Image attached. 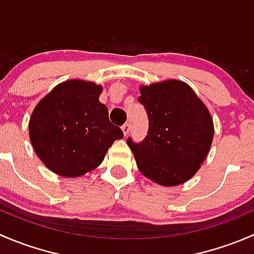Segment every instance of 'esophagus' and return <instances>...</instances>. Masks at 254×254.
<instances>
[{
    "instance_id": "34e87169",
    "label": "esophagus",
    "mask_w": 254,
    "mask_h": 254,
    "mask_svg": "<svg viewBox=\"0 0 254 254\" xmlns=\"http://www.w3.org/2000/svg\"><path fill=\"white\" fill-rule=\"evenodd\" d=\"M122 130H123V132H124L125 136H127V135L129 134V131H130V124H129V123H127V124L123 125Z\"/></svg>"
}]
</instances>
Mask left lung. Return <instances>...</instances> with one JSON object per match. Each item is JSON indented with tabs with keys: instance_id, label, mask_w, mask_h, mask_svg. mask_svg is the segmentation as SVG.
I'll return each instance as SVG.
<instances>
[{
	"instance_id": "left-lung-1",
	"label": "left lung",
	"mask_w": 254,
	"mask_h": 254,
	"mask_svg": "<svg viewBox=\"0 0 254 254\" xmlns=\"http://www.w3.org/2000/svg\"><path fill=\"white\" fill-rule=\"evenodd\" d=\"M139 102L148 115L145 140L127 139L143 176L163 187L186 183L200 168L214 139L205 104L188 83L167 79L140 86Z\"/></svg>"
}]
</instances>
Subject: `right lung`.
<instances>
[{
  "label": "right lung",
  "instance_id": "obj_1",
  "mask_svg": "<svg viewBox=\"0 0 254 254\" xmlns=\"http://www.w3.org/2000/svg\"><path fill=\"white\" fill-rule=\"evenodd\" d=\"M103 87L84 79L59 83L39 101L29 119V139L38 157L60 177L96 170L122 129L99 102Z\"/></svg>",
  "mask_w": 254,
  "mask_h": 254
}]
</instances>
